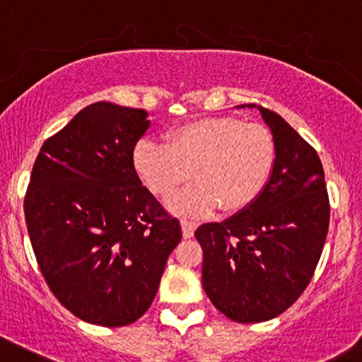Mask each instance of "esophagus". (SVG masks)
I'll use <instances>...</instances> for the list:
<instances>
[{
    "mask_svg": "<svg viewBox=\"0 0 362 362\" xmlns=\"http://www.w3.org/2000/svg\"><path fill=\"white\" fill-rule=\"evenodd\" d=\"M180 226H182V235H184V238H191V236L194 235L196 222L187 221V218H182Z\"/></svg>",
    "mask_w": 362,
    "mask_h": 362,
    "instance_id": "1",
    "label": "esophagus"
}]
</instances>
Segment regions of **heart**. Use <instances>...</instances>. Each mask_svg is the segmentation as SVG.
<instances>
[{
  "mask_svg": "<svg viewBox=\"0 0 362 362\" xmlns=\"http://www.w3.org/2000/svg\"><path fill=\"white\" fill-rule=\"evenodd\" d=\"M276 148L273 134L259 122L208 117L175 127L164 145L144 140L133 164L145 187L166 198L192 177L198 182L168 199L180 215H208L222 208L238 211L259 198L272 178Z\"/></svg>",
  "mask_w": 362,
  "mask_h": 362,
  "instance_id": "heart-1",
  "label": "heart"
}]
</instances>
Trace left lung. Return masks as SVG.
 <instances>
[{"mask_svg":"<svg viewBox=\"0 0 362 362\" xmlns=\"http://www.w3.org/2000/svg\"><path fill=\"white\" fill-rule=\"evenodd\" d=\"M275 140L272 178L259 198L222 222L196 229L203 289L235 322L275 319L306 289L329 228L317 152L275 112L255 105Z\"/></svg>","mask_w":362,"mask_h":362,"instance_id":"8db88e82","label":"left lung"}]
</instances>
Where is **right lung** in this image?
<instances>
[{
	"instance_id": "obj_1",
	"label": "right lung",
	"mask_w": 362,
	"mask_h": 362,
	"mask_svg": "<svg viewBox=\"0 0 362 362\" xmlns=\"http://www.w3.org/2000/svg\"><path fill=\"white\" fill-rule=\"evenodd\" d=\"M140 108L98 101L43 144L25 194L28 233L54 296L78 319L120 327L154 301L182 240L133 164Z\"/></svg>"
}]
</instances>
